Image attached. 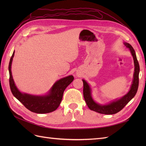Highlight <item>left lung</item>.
Returning a JSON list of instances; mask_svg holds the SVG:
<instances>
[{
  "label": "left lung",
  "mask_w": 146,
  "mask_h": 146,
  "mask_svg": "<svg viewBox=\"0 0 146 146\" xmlns=\"http://www.w3.org/2000/svg\"><path fill=\"white\" fill-rule=\"evenodd\" d=\"M125 46L127 48H129L131 51V55L133 57L134 63H135V72L133 76V81L132 85L131 86V89L128 93L117 101L113 102L112 103L107 105H101L96 103L92 99L91 95V89L88 85L86 82L84 80H83V97L86 103L88 105V108L91 110L98 112L100 114H113L120 111L125 107V106L129 102L134 98L136 95V92L138 91V85H139V65L138 63V60L136 58V55L135 54V50L133 49L130 44L124 43Z\"/></svg>",
  "instance_id": "obj_1"
}]
</instances>
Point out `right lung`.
<instances>
[{
  "label": "right lung",
  "mask_w": 146,
  "mask_h": 146,
  "mask_svg": "<svg viewBox=\"0 0 146 146\" xmlns=\"http://www.w3.org/2000/svg\"><path fill=\"white\" fill-rule=\"evenodd\" d=\"M15 51L10 58L8 66L10 74V86L12 94L23 104L24 107L33 113L43 114L55 111L59 107L63 98L64 91L74 80L72 76L61 78L57 81L52 88L49 94L45 96H35L21 93L15 86L11 75V66Z\"/></svg>",
  "instance_id": "right-lung-1"
}]
</instances>
